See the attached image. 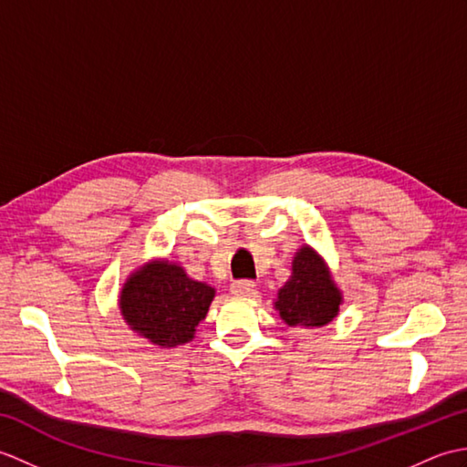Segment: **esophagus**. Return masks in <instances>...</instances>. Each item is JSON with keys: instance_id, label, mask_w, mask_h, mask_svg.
<instances>
[{"instance_id": "obj_1", "label": "esophagus", "mask_w": 467, "mask_h": 467, "mask_svg": "<svg viewBox=\"0 0 467 467\" xmlns=\"http://www.w3.org/2000/svg\"><path fill=\"white\" fill-rule=\"evenodd\" d=\"M256 291V283L251 279H241L231 285V293L236 296H253Z\"/></svg>"}]
</instances>
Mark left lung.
<instances>
[{
	"instance_id": "left-lung-1",
	"label": "left lung",
	"mask_w": 467,
	"mask_h": 467,
	"mask_svg": "<svg viewBox=\"0 0 467 467\" xmlns=\"http://www.w3.org/2000/svg\"><path fill=\"white\" fill-rule=\"evenodd\" d=\"M341 295L329 279L323 261L309 246L296 253L293 275L279 291L275 303L283 321L291 327H321L329 323L339 311Z\"/></svg>"
}]
</instances>
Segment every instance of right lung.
<instances>
[{
    "instance_id": "obj_1",
    "label": "right lung",
    "mask_w": 467,
    "mask_h": 467,
    "mask_svg": "<svg viewBox=\"0 0 467 467\" xmlns=\"http://www.w3.org/2000/svg\"><path fill=\"white\" fill-rule=\"evenodd\" d=\"M213 296V286L188 279L181 266L162 261L130 276L120 295V309L126 323L146 339L176 347L192 339Z\"/></svg>"
}]
</instances>
